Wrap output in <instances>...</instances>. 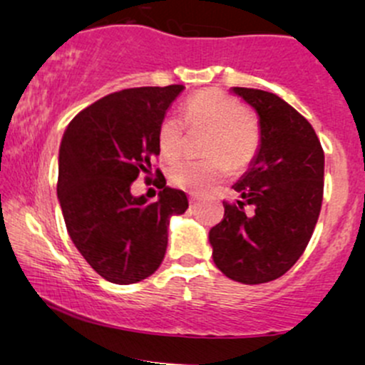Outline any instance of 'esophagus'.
<instances>
[{"instance_id":"1","label":"esophagus","mask_w":365,"mask_h":365,"mask_svg":"<svg viewBox=\"0 0 365 365\" xmlns=\"http://www.w3.org/2000/svg\"><path fill=\"white\" fill-rule=\"evenodd\" d=\"M189 202H190V206H195V204H197V197H195V195H190Z\"/></svg>"}]
</instances>
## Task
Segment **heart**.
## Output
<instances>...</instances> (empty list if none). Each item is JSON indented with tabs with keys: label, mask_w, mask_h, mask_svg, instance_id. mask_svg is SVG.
Returning a JSON list of instances; mask_svg holds the SVG:
<instances>
[{
	"label": "heart",
	"mask_w": 365,
	"mask_h": 365,
	"mask_svg": "<svg viewBox=\"0 0 365 365\" xmlns=\"http://www.w3.org/2000/svg\"><path fill=\"white\" fill-rule=\"evenodd\" d=\"M182 119L190 133H207L201 163L171 166L170 182L176 189L204 194L227 178L228 170L241 173L258 155L262 133L258 121L239 100L220 90H204L187 100ZM176 115H166L158 128L159 154L176 161L185 147V128Z\"/></svg>",
	"instance_id": "heart-1"
}]
</instances>
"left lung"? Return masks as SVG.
<instances>
[{
  "instance_id": "8db88e82",
  "label": "left lung",
  "mask_w": 365,
  "mask_h": 365,
  "mask_svg": "<svg viewBox=\"0 0 365 365\" xmlns=\"http://www.w3.org/2000/svg\"><path fill=\"white\" fill-rule=\"evenodd\" d=\"M230 91L255 109L262 143L232 185L239 199L223 202L225 215L210 230V244L223 275L263 284L286 274L314 234L322 206L324 150L312 124L277 95L253 88Z\"/></svg>"
}]
</instances>
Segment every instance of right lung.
Listing matches in <instances>:
<instances>
[{"instance_id":"add662e5","label":"right lung","mask_w":365,"mask_h":365,"mask_svg":"<svg viewBox=\"0 0 365 365\" xmlns=\"http://www.w3.org/2000/svg\"><path fill=\"white\" fill-rule=\"evenodd\" d=\"M185 86L115 91L79 112L58 150L57 197L67 232L88 265L109 282L135 284L163 263L171 216L189 207L158 175V201L131 194L159 155L158 128Z\"/></svg>"}]
</instances>
